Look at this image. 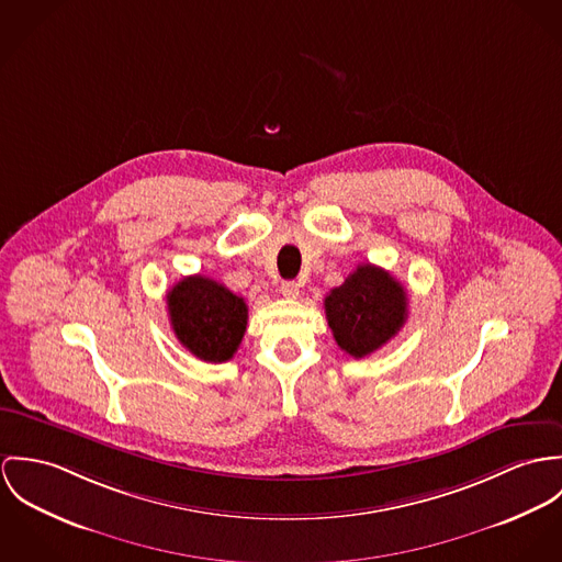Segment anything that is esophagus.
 <instances>
[{"label":"esophagus","mask_w":562,"mask_h":562,"mask_svg":"<svg viewBox=\"0 0 562 562\" xmlns=\"http://www.w3.org/2000/svg\"><path fill=\"white\" fill-rule=\"evenodd\" d=\"M280 293H282L286 300H295V297L300 295V284H297V282H282Z\"/></svg>","instance_id":"esophagus-1"}]
</instances>
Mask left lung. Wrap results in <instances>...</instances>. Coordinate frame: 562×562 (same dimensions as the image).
<instances>
[{
	"label": "left lung",
	"instance_id": "8db88e82",
	"mask_svg": "<svg viewBox=\"0 0 562 562\" xmlns=\"http://www.w3.org/2000/svg\"><path fill=\"white\" fill-rule=\"evenodd\" d=\"M323 306L338 347L353 358H364L405 325L407 293L385 269L367 262L331 289Z\"/></svg>",
	"mask_w": 562,
	"mask_h": 562
}]
</instances>
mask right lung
Here are the masks:
<instances>
[{"instance_id":"obj_1","label":"right lung","mask_w":562,"mask_h":562,"mask_svg":"<svg viewBox=\"0 0 562 562\" xmlns=\"http://www.w3.org/2000/svg\"><path fill=\"white\" fill-rule=\"evenodd\" d=\"M168 314L179 342L204 362H228L246 334L248 306L224 284L188 276L168 293Z\"/></svg>"}]
</instances>
